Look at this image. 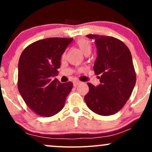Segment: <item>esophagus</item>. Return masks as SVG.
<instances>
[{
  "instance_id": "esophagus-1",
  "label": "esophagus",
  "mask_w": 152,
  "mask_h": 152,
  "mask_svg": "<svg viewBox=\"0 0 152 152\" xmlns=\"http://www.w3.org/2000/svg\"><path fill=\"white\" fill-rule=\"evenodd\" d=\"M81 81H75L74 82V86H77L78 84H80V83H81Z\"/></svg>"
}]
</instances>
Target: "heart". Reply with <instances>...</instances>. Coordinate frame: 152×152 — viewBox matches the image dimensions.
I'll return each mask as SVG.
<instances>
[{
    "label": "heart",
    "mask_w": 152,
    "mask_h": 152,
    "mask_svg": "<svg viewBox=\"0 0 152 152\" xmlns=\"http://www.w3.org/2000/svg\"><path fill=\"white\" fill-rule=\"evenodd\" d=\"M76 44L84 55L90 54L92 50L91 43L87 38H81L76 41Z\"/></svg>",
    "instance_id": "1"
}]
</instances>
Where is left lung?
<instances>
[{
    "mask_svg": "<svg viewBox=\"0 0 152 152\" xmlns=\"http://www.w3.org/2000/svg\"><path fill=\"white\" fill-rule=\"evenodd\" d=\"M97 48L94 65L100 84L88 83L89 91L84 96L88 107L96 114L110 116L120 111L131 96L136 84L132 54L121 41L111 36L88 34Z\"/></svg>",
    "mask_w": 152,
    "mask_h": 152,
    "instance_id": "8db88e82",
    "label": "left lung"
}]
</instances>
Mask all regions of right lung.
<instances>
[{
	"label": "right lung",
	"instance_id": "right-lung-1",
	"mask_svg": "<svg viewBox=\"0 0 152 152\" xmlns=\"http://www.w3.org/2000/svg\"><path fill=\"white\" fill-rule=\"evenodd\" d=\"M73 38H48L31 43L22 52L18 62V88L27 106L45 117L64 108L73 88L71 82L57 78L61 58Z\"/></svg>",
	"mask_w": 152,
	"mask_h": 152
}]
</instances>
